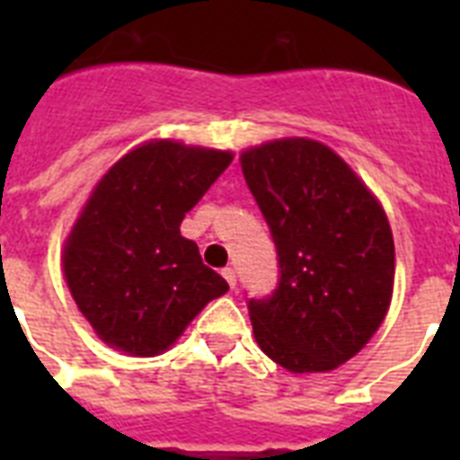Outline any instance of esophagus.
I'll return each instance as SVG.
<instances>
[{
  "label": "esophagus",
  "instance_id": "34e87169",
  "mask_svg": "<svg viewBox=\"0 0 460 460\" xmlns=\"http://www.w3.org/2000/svg\"><path fill=\"white\" fill-rule=\"evenodd\" d=\"M222 274H224V279L229 281V287H231V288L236 287V270H234V267H224Z\"/></svg>",
  "mask_w": 460,
  "mask_h": 460
}]
</instances>
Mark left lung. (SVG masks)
<instances>
[{
    "instance_id": "1",
    "label": "left lung",
    "mask_w": 460,
    "mask_h": 460,
    "mask_svg": "<svg viewBox=\"0 0 460 460\" xmlns=\"http://www.w3.org/2000/svg\"><path fill=\"white\" fill-rule=\"evenodd\" d=\"M241 166L279 262L277 288L248 301L260 349L288 372L334 370L370 341L392 303L385 209L317 140L265 143Z\"/></svg>"
}]
</instances>
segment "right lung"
I'll return each instance as SVG.
<instances>
[{"label":"right lung","mask_w":460,"mask_h":460,"mask_svg":"<svg viewBox=\"0 0 460 460\" xmlns=\"http://www.w3.org/2000/svg\"><path fill=\"white\" fill-rule=\"evenodd\" d=\"M229 164L231 153L157 140L119 159L97 183L64 248V274L102 341L157 356L229 291L179 229Z\"/></svg>","instance_id":"right-lung-1"}]
</instances>
